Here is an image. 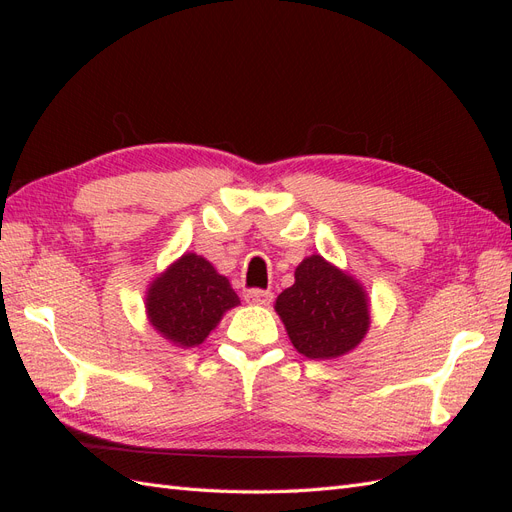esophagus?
<instances>
[{
	"mask_svg": "<svg viewBox=\"0 0 512 512\" xmlns=\"http://www.w3.org/2000/svg\"><path fill=\"white\" fill-rule=\"evenodd\" d=\"M273 299V294L269 290H260V288H252L245 292V301L252 305H269Z\"/></svg>",
	"mask_w": 512,
	"mask_h": 512,
	"instance_id": "1",
	"label": "esophagus"
}]
</instances>
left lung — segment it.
I'll return each mask as SVG.
<instances>
[{"label":"left lung","mask_w":512,"mask_h":512,"mask_svg":"<svg viewBox=\"0 0 512 512\" xmlns=\"http://www.w3.org/2000/svg\"><path fill=\"white\" fill-rule=\"evenodd\" d=\"M275 312L292 346L314 361L348 354L369 331L367 292L320 254L297 267L294 284L275 301Z\"/></svg>","instance_id":"8db88e82"}]
</instances>
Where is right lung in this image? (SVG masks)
Returning <instances> with one entry per match:
<instances>
[{
  "label": "right lung",
  "instance_id": "add662e5",
  "mask_svg": "<svg viewBox=\"0 0 512 512\" xmlns=\"http://www.w3.org/2000/svg\"><path fill=\"white\" fill-rule=\"evenodd\" d=\"M239 305L237 292L211 262L183 254L149 284L147 318L164 339L179 348L203 344L230 307Z\"/></svg>",
  "mask_w": 512,
  "mask_h": 512
}]
</instances>
